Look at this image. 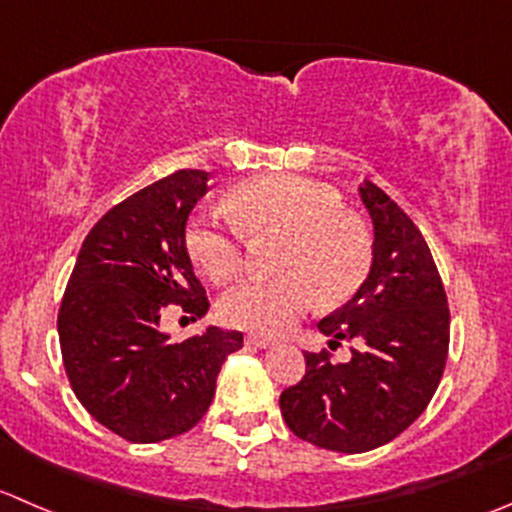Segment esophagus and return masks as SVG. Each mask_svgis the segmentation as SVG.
I'll return each instance as SVG.
<instances>
[{
    "label": "esophagus",
    "instance_id": "34e87169",
    "mask_svg": "<svg viewBox=\"0 0 512 512\" xmlns=\"http://www.w3.org/2000/svg\"><path fill=\"white\" fill-rule=\"evenodd\" d=\"M245 342H247V345H252V347H260V350H267V347H275L277 345V342L272 340V337H262V335H247Z\"/></svg>",
    "mask_w": 512,
    "mask_h": 512
}]
</instances>
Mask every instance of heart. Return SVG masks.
I'll return each mask as SVG.
<instances>
[{
  "instance_id": "heart-1",
  "label": "heart",
  "mask_w": 512,
  "mask_h": 512,
  "mask_svg": "<svg viewBox=\"0 0 512 512\" xmlns=\"http://www.w3.org/2000/svg\"><path fill=\"white\" fill-rule=\"evenodd\" d=\"M227 210H205L187 227V252L212 280L242 270L245 235L282 237L275 257L280 277L245 282L227 292L220 315L227 325L277 337L312 305H340L355 295L370 270V240L342 200L305 177H260L227 197Z\"/></svg>"
}]
</instances>
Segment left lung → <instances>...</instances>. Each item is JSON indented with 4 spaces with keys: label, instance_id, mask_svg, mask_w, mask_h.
<instances>
[{
    "label": "left lung",
    "instance_id": "obj_1",
    "mask_svg": "<svg viewBox=\"0 0 512 512\" xmlns=\"http://www.w3.org/2000/svg\"><path fill=\"white\" fill-rule=\"evenodd\" d=\"M372 220V265L352 300L317 322L357 350L340 365L305 352V377L280 395L297 438L367 453L398 438L433 400L448 360L450 310L428 242L415 222L372 182L357 187Z\"/></svg>",
    "mask_w": 512,
    "mask_h": 512
}]
</instances>
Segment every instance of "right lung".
<instances>
[{
  "label": "right lung",
  "mask_w": 512,
  "mask_h": 512,
  "mask_svg": "<svg viewBox=\"0 0 512 512\" xmlns=\"http://www.w3.org/2000/svg\"><path fill=\"white\" fill-rule=\"evenodd\" d=\"M207 180L202 170H180L112 207L82 242L59 307L74 395L130 443L195 428L215 398L222 362L242 347V332L215 325L182 342L160 330L167 305L195 317L210 310L185 237Z\"/></svg>",
  "instance_id": "right-lung-1"
}]
</instances>
